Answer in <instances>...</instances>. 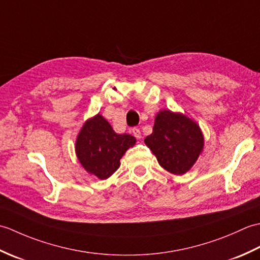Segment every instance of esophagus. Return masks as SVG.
<instances>
[{
    "instance_id": "obj_1",
    "label": "esophagus",
    "mask_w": 260,
    "mask_h": 260,
    "mask_svg": "<svg viewBox=\"0 0 260 260\" xmlns=\"http://www.w3.org/2000/svg\"><path fill=\"white\" fill-rule=\"evenodd\" d=\"M132 133H133V135L136 137L137 140H140L142 137V133L141 131L139 128H136V127H134V128H132Z\"/></svg>"
}]
</instances>
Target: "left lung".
I'll list each match as a JSON object with an SVG mask.
<instances>
[{
	"mask_svg": "<svg viewBox=\"0 0 260 260\" xmlns=\"http://www.w3.org/2000/svg\"><path fill=\"white\" fill-rule=\"evenodd\" d=\"M144 142L158 164L175 175L191 170L204 147V137L197 121L170 109L156 114L153 133Z\"/></svg>",
	"mask_w": 260,
	"mask_h": 260,
	"instance_id": "left-lung-1",
	"label": "left lung"
}]
</instances>
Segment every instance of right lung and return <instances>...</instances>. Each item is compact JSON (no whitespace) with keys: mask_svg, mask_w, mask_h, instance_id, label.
Listing matches in <instances>:
<instances>
[{"mask_svg":"<svg viewBox=\"0 0 260 260\" xmlns=\"http://www.w3.org/2000/svg\"><path fill=\"white\" fill-rule=\"evenodd\" d=\"M136 139L129 134H117L101 114L88 118L77 135L75 151L88 173L101 180L112 176L120 167V158Z\"/></svg>","mask_w":260,"mask_h":260,"instance_id":"right-lung-1","label":"right lung"}]
</instances>
